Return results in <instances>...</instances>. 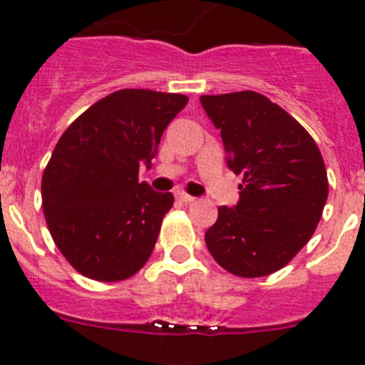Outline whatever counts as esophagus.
Listing matches in <instances>:
<instances>
[{"instance_id":"obj_1","label":"esophagus","mask_w":365,"mask_h":365,"mask_svg":"<svg viewBox=\"0 0 365 365\" xmlns=\"http://www.w3.org/2000/svg\"><path fill=\"white\" fill-rule=\"evenodd\" d=\"M177 199H179L180 202H185V205H190V202L195 201V197H192V195H188V193H185V192L177 193Z\"/></svg>"}]
</instances>
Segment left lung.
<instances>
[{
  "instance_id": "left-lung-1",
  "label": "left lung",
  "mask_w": 365,
  "mask_h": 365,
  "mask_svg": "<svg viewBox=\"0 0 365 365\" xmlns=\"http://www.w3.org/2000/svg\"><path fill=\"white\" fill-rule=\"evenodd\" d=\"M221 131L227 166L243 173L237 205L219 206L205 234L222 269L259 278L285 267L320 222L329 182L322 153L296 118L254 91L201 96Z\"/></svg>"
}]
</instances>
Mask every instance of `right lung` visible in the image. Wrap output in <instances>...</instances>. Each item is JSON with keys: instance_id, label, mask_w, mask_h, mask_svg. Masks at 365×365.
I'll use <instances>...</instances> for the list:
<instances>
[{"instance_id": "add662e5", "label": "right lung", "mask_w": 365, "mask_h": 365, "mask_svg": "<svg viewBox=\"0 0 365 365\" xmlns=\"http://www.w3.org/2000/svg\"><path fill=\"white\" fill-rule=\"evenodd\" d=\"M188 96L120 89L83 111L60 137L41 179L47 227L74 269L96 282H120L150 259L170 192L138 182L168 124Z\"/></svg>"}]
</instances>
